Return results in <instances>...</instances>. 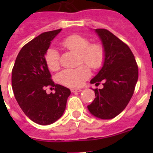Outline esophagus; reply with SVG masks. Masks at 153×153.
<instances>
[{"label":"esophagus","instance_id":"1","mask_svg":"<svg viewBox=\"0 0 153 153\" xmlns=\"http://www.w3.org/2000/svg\"><path fill=\"white\" fill-rule=\"evenodd\" d=\"M71 92H81V89H71Z\"/></svg>","mask_w":153,"mask_h":153}]
</instances>
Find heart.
Segmentation results:
<instances>
[{"label":"heart","instance_id":"obj_1","mask_svg":"<svg viewBox=\"0 0 153 153\" xmlns=\"http://www.w3.org/2000/svg\"><path fill=\"white\" fill-rule=\"evenodd\" d=\"M66 49L80 54L81 61L91 69H98L101 67L105 58V52L102 46L98 44H90L89 39L79 35L67 37L62 42ZM45 61L50 70L56 71L60 67V55L53 48L47 50ZM90 76V71L87 67L82 65L72 69H64L58 75L60 83L69 87H79Z\"/></svg>","mask_w":153,"mask_h":153}]
</instances>
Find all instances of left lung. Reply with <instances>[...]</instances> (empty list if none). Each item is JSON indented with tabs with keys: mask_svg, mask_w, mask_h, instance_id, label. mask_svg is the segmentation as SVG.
I'll return each instance as SVG.
<instances>
[{
	"mask_svg": "<svg viewBox=\"0 0 153 153\" xmlns=\"http://www.w3.org/2000/svg\"><path fill=\"white\" fill-rule=\"evenodd\" d=\"M95 32L102 42L105 58L102 67L91 80L103 89H95V98L87 106L92 115L101 119H112L126 108L130 101L138 78V68L129 47L105 29Z\"/></svg>",
	"mask_w": 153,
	"mask_h": 153,
	"instance_id": "left-lung-1",
	"label": "left lung"
}]
</instances>
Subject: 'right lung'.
I'll use <instances>...</instances> for the list:
<instances>
[{
	"mask_svg": "<svg viewBox=\"0 0 153 153\" xmlns=\"http://www.w3.org/2000/svg\"><path fill=\"white\" fill-rule=\"evenodd\" d=\"M61 29L41 34L24 45L18 53L12 72V86L17 102L26 115L35 123L48 125L64 114L69 89L55 84L45 61L51 41ZM53 86L56 92L45 89Z\"/></svg>",
	"mask_w": 153,
	"mask_h": 153,
	"instance_id": "obj_1",
	"label": "right lung"
}]
</instances>
